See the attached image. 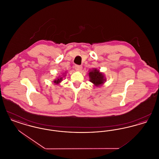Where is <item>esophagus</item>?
<instances>
[{"label":"esophagus","mask_w":159,"mask_h":159,"mask_svg":"<svg viewBox=\"0 0 159 159\" xmlns=\"http://www.w3.org/2000/svg\"><path fill=\"white\" fill-rule=\"evenodd\" d=\"M75 68L77 71H81L82 69V66H79V65H75Z\"/></svg>","instance_id":"1"}]
</instances>
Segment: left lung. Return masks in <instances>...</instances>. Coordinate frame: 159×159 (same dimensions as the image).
<instances>
[{"label":"left lung","instance_id":"left-lung-1","mask_svg":"<svg viewBox=\"0 0 159 159\" xmlns=\"http://www.w3.org/2000/svg\"><path fill=\"white\" fill-rule=\"evenodd\" d=\"M90 81L95 86H99L104 83L106 79L104 78V75L100 73L97 69H93L89 73Z\"/></svg>","mask_w":159,"mask_h":159}]
</instances>
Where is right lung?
Segmentation results:
<instances>
[{
    "mask_svg": "<svg viewBox=\"0 0 159 159\" xmlns=\"http://www.w3.org/2000/svg\"><path fill=\"white\" fill-rule=\"evenodd\" d=\"M62 77H61L60 79H57L56 80H55V81H54V83H55L56 84H58V83H60L61 81L62 80Z\"/></svg>",
    "mask_w": 159,
    "mask_h": 159,
    "instance_id": "right-lung-1",
    "label": "right lung"
}]
</instances>
